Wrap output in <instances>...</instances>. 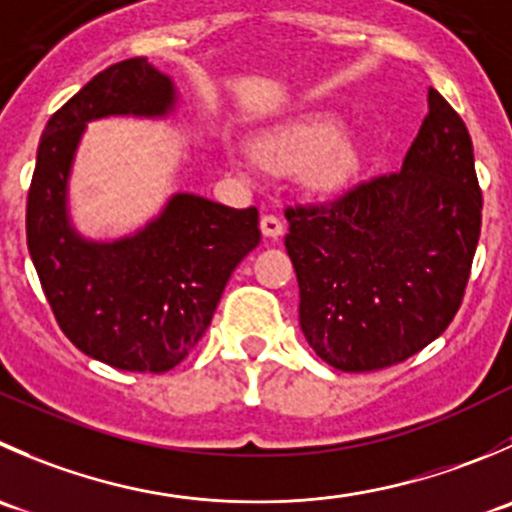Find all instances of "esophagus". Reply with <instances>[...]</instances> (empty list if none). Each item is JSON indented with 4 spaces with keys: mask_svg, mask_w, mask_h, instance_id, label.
Wrapping results in <instances>:
<instances>
[{
    "mask_svg": "<svg viewBox=\"0 0 512 512\" xmlns=\"http://www.w3.org/2000/svg\"><path fill=\"white\" fill-rule=\"evenodd\" d=\"M260 227L265 237H280L282 230H285V222H282V217L275 215V212H267V215H262Z\"/></svg>",
    "mask_w": 512,
    "mask_h": 512,
    "instance_id": "1",
    "label": "esophagus"
}]
</instances>
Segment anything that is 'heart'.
<instances>
[{"label": "heart", "instance_id": "1", "mask_svg": "<svg viewBox=\"0 0 512 512\" xmlns=\"http://www.w3.org/2000/svg\"><path fill=\"white\" fill-rule=\"evenodd\" d=\"M255 152L272 167H295L307 162V175L317 187L342 185L357 165L355 147L340 135V122L327 114H305L267 132L257 140Z\"/></svg>", "mask_w": 512, "mask_h": 512}]
</instances>
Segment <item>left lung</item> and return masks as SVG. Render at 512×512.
Instances as JSON below:
<instances>
[{"instance_id": "1", "label": "left lung", "mask_w": 512, "mask_h": 512, "mask_svg": "<svg viewBox=\"0 0 512 512\" xmlns=\"http://www.w3.org/2000/svg\"><path fill=\"white\" fill-rule=\"evenodd\" d=\"M480 212L468 127L430 87L403 170L285 207L300 327L315 355L335 370L370 372L443 335L463 305Z\"/></svg>"}]
</instances>
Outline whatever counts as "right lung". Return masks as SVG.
Segmentation results:
<instances>
[{
  "mask_svg": "<svg viewBox=\"0 0 512 512\" xmlns=\"http://www.w3.org/2000/svg\"><path fill=\"white\" fill-rule=\"evenodd\" d=\"M175 102L145 57L102 69L49 117L27 195V247L59 330L84 355L130 372L180 365L210 327L222 290L260 245L257 207L172 197L160 220L114 245L79 240L64 215L69 165L84 122L162 114Z\"/></svg>",
  "mask_w": 512,
  "mask_h": 512,
  "instance_id": "right-lung-1",
  "label": "right lung"
}]
</instances>
